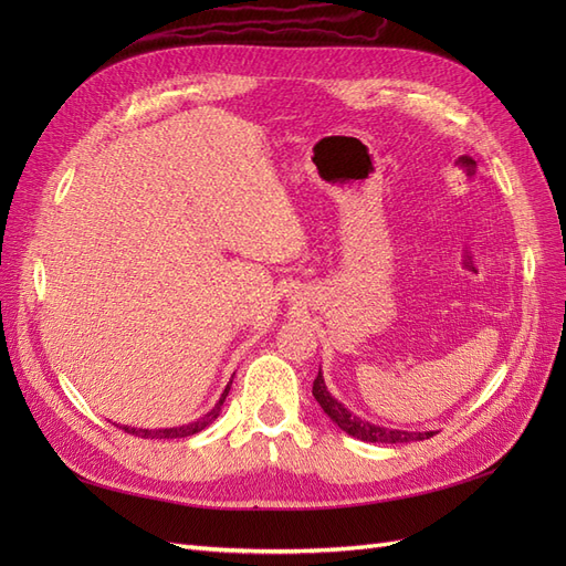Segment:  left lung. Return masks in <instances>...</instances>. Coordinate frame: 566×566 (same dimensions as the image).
<instances>
[{"label": "left lung", "instance_id": "1", "mask_svg": "<svg viewBox=\"0 0 566 566\" xmlns=\"http://www.w3.org/2000/svg\"><path fill=\"white\" fill-rule=\"evenodd\" d=\"M314 399L321 403L323 413L328 416L342 432H347L354 439H361L368 443H410V441H422V439H430L434 437V432H408V430H389V427H380L375 422H368L366 418H358L356 413L337 401L333 394L325 387L323 380V373L318 370L316 380H314Z\"/></svg>", "mask_w": 566, "mask_h": 566}]
</instances>
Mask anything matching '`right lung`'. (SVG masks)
Wrapping results in <instances>:
<instances>
[{"label": "right lung", "instance_id": "right-lung-1", "mask_svg": "<svg viewBox=\"0 0 566 566\" xmlns=\"http://www.w3.org/2000/svg\"><path fill=\"white\" fill-rule=\"evenodd\" d=\"M231 382H233V378L229 380L227 389L221 391V397H219V401L212 406V410H208V413H205L202 418H198V420H193V422H188V424H181V427H165V430H142V427H139V430H136V427H127V424H119V427H123L125 432H129V434H134V437H142V439H184V437H193V434L202 432L205 427H210V424L217 420V416L221 413V406H224V401H227V397H229Z\"/></svg>", "mask_w": 566, "mask_h": 566}]
</instances>
